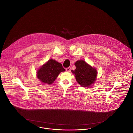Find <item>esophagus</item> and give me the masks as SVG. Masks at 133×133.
Instances as JSON below:
<instances>
[{
	"mask_svg": "<svg viewBox=\"0 0 133 133\" xmlns=\"http://www.w3.org/2000/svg\"><path fill=\"white\" fill-rule=\"evenodd\" d=\"M71 68L70 67H69V68H66V69H65L66 71L68 72H70L71 71Z\"/></svg>",
	"mask_w": 133,
	"mask_h": 133,
	"instance_id": "1",
	"label": "esophagus"
}]
</instances>
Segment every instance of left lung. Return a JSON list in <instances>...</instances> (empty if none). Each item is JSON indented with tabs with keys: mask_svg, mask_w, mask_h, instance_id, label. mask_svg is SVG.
<instances>
[{
	"mask_svg": "<svg viewBox=\"0 0 133 133\" xmlns=\"http://www.w3.org/2000/svg\"><path fill=\"white\" fill-rule=\"evenodd\" d=\"M76 69L72 70L75 75L77 82L82 87H89L95 83L97 77V71L83 60H79L75 62Z\"/></svg>",
	"mask_w": 133,
	"mask_h": 133,
	"instance_id": "obj_1",
	"label": "left lung"
}]
</instances>
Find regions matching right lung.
Listing matches in <instances>:
<instances>
[{
  "instance_id": "obj_1",
  "label": "right lung",
  "mask_w": 133,
  "mask_h": 133,
  "mask_svg": "<svg viewBox=\"0 0 133 133\" xmlns=\"http://www.w3.org/2000/svg\"><path fill=\"white\" fill-rule=\"evenodd\" d=\"M65 71L60 63L51 59L38 69L37 77L41 82L51 84L54 82L61 72Z\"/></svg>"
}]
</instances>
